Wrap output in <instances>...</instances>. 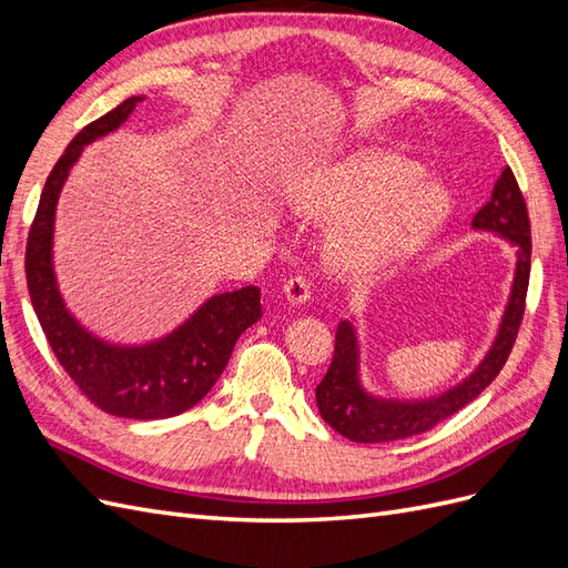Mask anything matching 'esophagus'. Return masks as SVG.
I'll return each mask as SVG.
<instances>
[{"label": "esophagus", "instance_id": "esophagus-1", "mask_svg": "<svg viewBox=\"0 0 568 568\" xmlns=\"http://www.w3.org/2000/svg\"><path fill=\"white\" fill-rule=\"evenodd\" d=\"M311 282H307V277H303V274H298V277H291L286 284H284V298L288 303H305L307 298H311Z\"/></svg>", "mask_w": 568, "mask_h": 568}]
</instances>
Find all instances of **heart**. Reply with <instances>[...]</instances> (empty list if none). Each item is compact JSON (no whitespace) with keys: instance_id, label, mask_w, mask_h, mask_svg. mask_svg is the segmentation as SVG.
<instances>
[{"instance_id":"b5f03b06","label":"heart","mask_w":568,"mask_h":568,"mask_svg":"<svg viewBox=\"0 0 568 568\" xmlns=\"http://www.w3.org/2000/svg\"><path fill=\"white\" fill-rule=\"evenodd\" d=\"M422 178V165L398 153L357 151L307 180L296 211L317 225H348L334 244V263L348 274H369L422 242L450 213L448 192Z\"/></svg>"}]
</instances>
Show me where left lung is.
Listing matches in <instances>:
<instances>
[{
	"label": "left lung",
	"instance_id": "obj_1",
	"mask_svg": "<svg viewBox=\"0 0 568 568\" xmlns=\"http://www.w3.org/2000/svg\"><path fill=\"white\" fill-rule=\"evenodd\" d=\"M471 225L476 230L500 234L511 246H517V274H514L511 296L500 332H497L486 359L476 367L469 379H464L459 386L438 395V398L419 403L382 400L359 386L357 336L351 322H341L336 329L334 359L315 388L322 419L341 436L355 443H386L424 434L443 419L453 417L464 405H469L505 367L524 320L530 277V220L524 194L509 165L497 178L490 201L474 215Z\"/></svg>",
	"mask_w": 568,
	"mask_h": 568
}]
</instances>
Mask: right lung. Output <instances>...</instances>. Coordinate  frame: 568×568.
Segmentation results:
<instances>
[{
	"instance_id": "obj_1",
	"label": "right lung",
	"mask_w": 568,
	"mask_h": 568,
	"mask_svg": "<svg viewBox=\"0 0 568 568\" xmlns=\"http://www.w3.org/2000/svg\"><path fill=\"white\" fill-rule=\"evenodd\" d=\"M144 97L82 128L51 170L26 246V277L36 315L51 351L75 386L99 409L125 419H168L194 407L227 367L236 338L263 317L261 288L244 286L205 301L173 334L146 346H113L90 334L65 311L59 294L51 239L61 186L84 144L125 123Z\"/></svg>"
}]
</instances>
